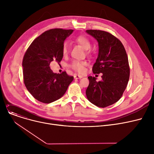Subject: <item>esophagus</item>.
Segmentation results:
<instances>
[{"mask_svg": "<svg viewBox=\"0 0 154 154\" xmlns=\"http://www.w3.org/2000/svg\"><path fill=\"white\" fill-rule=\"evenodd\" d=\"M81 78H82V76H81V75H79L77 74L74 75V79H81Z\"/></svg>", "mask_w": 154, "mask_h": 154, "instance_id": "34e87169", "label": "esophagus"}]
</instances>
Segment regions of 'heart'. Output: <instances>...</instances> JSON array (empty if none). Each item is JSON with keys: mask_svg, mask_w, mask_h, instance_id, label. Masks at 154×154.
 Instances as JSON below:
<instances>
[{"mask_svg": "<svg viewBox=\"0 0 154 154\" xmlns=\"http://www.w3.org/2000/svg\"><path fill=\"white\" fill-rule=\"evenodd\" d=\"M75 42L81 45L85 50H88L91 47V43L89 39L85 36L80 35L77 37L75 38ZM69 52V44L67 42H65L62 46V54L63 55H66ZM89 53V51H88ZM86 63L83 61L74 60L70 64V67L72 69L78 72L79 73H84L85 71V66Z\"/></svg>", "mask_w": 154, "mask_h": 154, "instance_id": "obj_1", "label": "heart"}]
</instances>
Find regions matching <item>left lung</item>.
I'll return each mask as SVG.
<instances>
[{"label":"left lung","mask_w":154,"mask_h":154,"mask_svg":"<svg viewBox=\"0 0 154 154\" xmlns=\"http://www.w3.org/2000/svg\"><path fill=\"white\" fill-rule=\"evenodd\" d=\"M86 32L99 45L92 72L103 75L99 82L94 77H88L89 85L85 94L92 103L104 108L117 102L127 87L130 76L127 55L122 42L109 32L99 30H87Z\"/></svg>","instance_id":"1"}]
</instances>
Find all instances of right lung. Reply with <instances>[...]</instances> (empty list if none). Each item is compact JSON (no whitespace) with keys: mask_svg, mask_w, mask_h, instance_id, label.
Instances as JSON below:
<instances>
[{"mask_svg":"<svg viewBox=\"0 0 154 154\" xmlns=\"http://www.w3.org/2000/svg\"><path fill=\"white\" fill-rule=\"evenodd\" d=\"M74 30L53 29L45 31L32 42L22 61L23 82L28 91L37 100L49 103L65 94L74 77L66 72L54 73L50 63H60L63 58L65 40Z\"/></svg>","mask_w":154,"mask_h":154,"instance_id":"right-lung-1","label":"right lung"}]
</instances>
